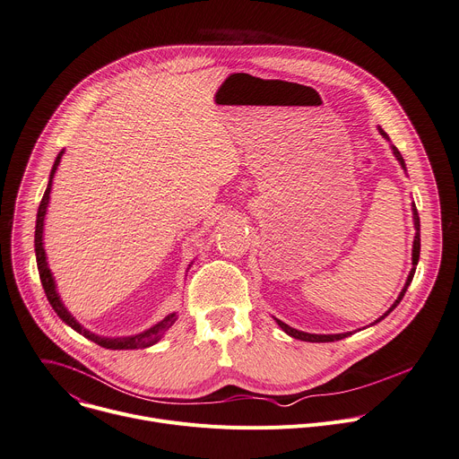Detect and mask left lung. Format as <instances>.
<instances>
[{"label":"left lung","mask_w":459,"mask_h":459,"mask_svg":"<svg viewBox=\"0 0 459 459\" xmlns=\"http://www.w3.org/2000/svg\"><path fill=\"white\" fill-rule=\"evenodd\" d=\"M379 134L385 137V139H390L388 135H386V132L383 130V128H379ZM392 150H394V153H395V157H397V160L401 162V166L403 169H406L404 166V159H403V155H401V152L395 148V146H392ZM413 208V225H415V238H413V251H411V264H413V269L410 271V274H408V280H406V283H404V287H403V290H401V295H399V299L395 300V304L379 318V320H375V322H381L390 311H394L395 307H397V304L403 300V297H404V293H406V289H408V285H410V281H411V278H413V273H415V265H418V262H420V253H421V225H420V214H418V208H415V204H411ZM278 322V325L287 333V335H290V337H295V339H300V341H306V342H335V341H341V339H344V337H348V335H351V333H339V335H311V333H304V331H299V329H295V327H290V325H287V324H283L281 320H276Z\"/></svg>","instance_id":"8db88e82"}]
</instances>
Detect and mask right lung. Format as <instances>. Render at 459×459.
Returning a JSON list of instances; mask_svg holds the SVG:
<instances>
[{"mask_svg": "<svg viewBox=\"0 0 459 459\" xmlns=\"http://www.w3.org/2000/svg\"><path fill=\"white\" fill-rule=\"evenodd\" d=\"M60 157L62 153H58L55 164H53V170H51V178H49V185L46 188V194L44 197H41L39 201V206H38V216H36V230H34V251H36V264H38V273H39V280H41V285H44V290H46V297L49 300V304L53 306V309L56 311V315L67 324L71 325L74 331H78L80 335H84L86 339L93 341L95 344L106 348V350H139V348H148L152 344H155L162 335L164 331L169 329L176 320V313L169 315L164 320H160L159 324H155L153 327H150L148 331L144 333H139V335L135 337H122V339H106V337H99L95 335V333H90L88 329L82 327L73 316L71 313L64 307V304L60 302L58 299V293L55 289V280L51 276V271L48 267V262H46V251H44V245H41V234H44V218H46V212H48V203H49V192H51V183H53V176L56 172V166L60 162Z\"/></svg>", "mask_w": 459, "mask_h": 459, "instance_id": "right-lung-1", "label": "right lung"}]
</instances>
